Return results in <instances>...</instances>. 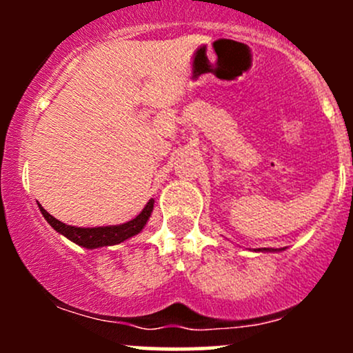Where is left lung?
<instances>
[{"instance_id": "obj_1", "label": "left lung", "mask_w": 353, "mask_h": 353, "mask_svg": "<svg viewBox=\"0 0 353 353\" xmlns=\"http://www.w3.org/2000/svg\"><path fill=\"white\" fill-rule=\"evenodd\" d=\"M259 250H269V252H272V250H275V249H265L264 247V249H259Z\"/></svg>"}]
</instances>
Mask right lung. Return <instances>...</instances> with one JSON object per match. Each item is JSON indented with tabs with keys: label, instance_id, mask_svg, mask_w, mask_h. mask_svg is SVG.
Segmentation results:
<instances>
[{
	"label": "right lung",
	"instance_id": "right-lung-1",
	"mask_svg": "<svg viewBox=\"0 0 353 353\" xmlns=\"http://www.w3.org/2000/svg\"><path fill=\"white\" fill-rule=\"evenodd\" d=\"M152 208H154V201L151 199L148 204H145V208L143 209V212H141L139 216L132 219V221L125 222V224L84 229V228H74V225L63 224V222L52 217L51 214H48L46 210L39 205L41 214L52 229L58 230L59 234H63L64 237H68L70 241L74 242V244H78L81 247H86V249H96V247L121 244V242H124L125 239L139 234L145 225V222H148L149 216H151Z\"/></svg>",
	"mask_w": 353,
	"mask_h": 353
}]
</instances>
